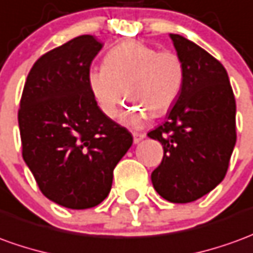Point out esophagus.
I'll list each match as a JSON object with an SVG mask.
<instances>
[{"instance_id": "34e87169", "label": "esophagus", "mask_w": 253, "mask_h": 253, "mask_svg": "<svg viewBox=\"0 0 253 253\" xmlns=\"http://www.w3.org/2000/svg\"><path fill=\"white\" fill-rule=\"evenodd\" d=\"M146 137V134L145 132H132V138H134V144H138L139 141H142V139Z\"/></svg>"}]
</instances>
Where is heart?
<instances>
[{"label":"heart","instance_id":"1","mask_svg":"<svg viewBox=\"0 0 253 253\" xmlns=\"http://www.w3.org/2000/svg\"><path fill=\"white\" fill-rule=\"evenodd\" d=\"M185 81L182 59L174 52H159L138 41L114 46L104 57V67L91 68L87 84L98 108L109 119L118 115L125 97L131 105L125 121L141 125L148 114H166L181 94Z\"/></svg>","mask_w":253,"mask_h":253}]
</instances>
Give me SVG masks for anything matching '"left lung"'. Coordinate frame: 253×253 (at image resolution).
I'll list each match as a JSON object with an SVG mask.
<instances>
[{
	"label": "left lung",
	"mask_w": 253,
	"mask_h": 253,
	"mask_svg": "<svg viewBox=\"0 0 253 253\" xmlns=\"http://www.w3.org/2000/svg\"><path fill=\"white\" fill-rule=\"evenodd\" d=\"M183 61L185 81L167 121L148 137L163 145L153 188L171 203H192L223 181L236 145V100L220 61L203 47L169 34Z\"/></svg>",
	"instance_id": "8db88e82"
}]
</instances>
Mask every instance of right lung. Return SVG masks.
<instances>
[{
	"label": "right lung",
	"mask_w": 253,
	"mask_h": 253,
	"mask_svg": "<svg viewBox=\"0 0 253 253\" xmlns=\"http://www.w3.org/2000/svg\"><path fill=\"white\" fill-rule=\"evenodd\" d=\"M102 43L81 35L41 56L28 72L17 114L22 155L40 190L71 210L98 206L132 144L102 114L87 84Z\"/></svg>",
	"instance_id": "1"
}]
</instances>
